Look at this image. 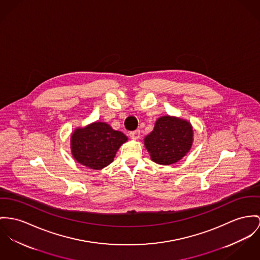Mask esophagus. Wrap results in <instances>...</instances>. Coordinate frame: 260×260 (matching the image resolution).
<instances>
[{
    "mask_svg": "<svg viewBox=\"0 0 260 260\" xmlns=\"http://www.w3.org/2000/svg\"><path fill=\"white\" fill-rule=\"evenodd\" d=\"M129 138L132 140H139L140 138V129H137V131H134L129 134Z\"/></svg>",
    "mask_w": 260,
    "mask_h": 260,
    "instance_id": "obj_1",
    "label": "esophagus"
}]
</instances>
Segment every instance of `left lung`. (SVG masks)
Returning a JSON list of instances; mask_svg holds the SVG:
<instances>
[{"label": "left lung", "mask_w": 260, "mask_h": 260, "mask_svg": "<svg viewBox=\"0 0 260 260\" xmlns=\"http://www.w3.org/2000/svg\"><path fill=\"white\" fill-rule=\"evenodd\" d=\"M193 138L190 121L167 115L156 120L153 131L144 138V146L153 162L171 165L190 151Z\"/></svg>", "instance_id": "8db88e82"}]
</instances>
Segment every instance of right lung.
Returning <instances> with one entry per match:
<instances>
[{
	"instance_id": "add662e5",
	"label": "right lung",
	"mask_w": 260,
	"mask_h": 260,
	"mask_svg": "<svg viewBox=\"0 0 260 260\" xmlns=\"http://www.w3.org/2000/svg\"><path fill=\"white\" fill-rule=\"evenodd\" d=\"M127 138L104 121H94L76 127L71 134L70 148L73 158L82 165L101 170L111 164Z\"/></svg>"
}]
</instances>
